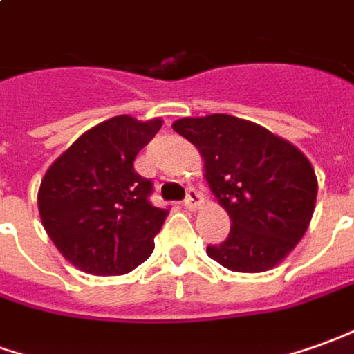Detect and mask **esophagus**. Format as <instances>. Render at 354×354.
I'll list each match as a JSON object with an SVG mask.
<instances>
[{
    "label": "esophagus",
    "instance_id": "1",
    "mask_svg": "<svg viewBox=\"0 0 354 354\" xmlns=\"http://www.w3.org/2000/svg\"><path fill=\"white\" fill-rule=\"evenodd\" d=\"M201 202H202L201 192L191 187V189L187 191V198L183 201V204H185V208L187 209H196L198 206H201Z\"/></svg>",
    "mask_w": 354,
    "mask_h": 354
}]
</instances>
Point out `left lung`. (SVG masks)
Returning a JSON list of instances; mask_svg holds the SVG:
<instances>
[{
    "instance_id": "8db88e82",
    "label": "left lung",
    "mask_w": 354,
    "mask_h": 354,
    "mask_svg": "<svg viewBox=\"0 0 354 354\" xmlns=\"http://www.w3.org/2000/svg\"><path fill=\"white\" fill-rule=\"evenodd\" d=\"M171 127L201 150L206 181L231 218L227 239L206 248L209 258L243 274L279 264L314 214L318 181L306 156L264 127L225 113L185 117Z\"/></svg>"
}]
</instances>
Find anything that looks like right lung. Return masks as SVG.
I'll use <instances>...</instances> for the list:
<instances>
[{
	"mask_svg": "<svg viewBox=\"0 0 354 354\" xmlns=\"http://www.w3.org/2000/svg\"><path fill=\"white\" fill-rule=\"evenodd\" d=\"M162 119L117 115L79 136L46 171L38 191L44 229L71 264L92 275H123L153 250L167 209L135 158Z\"/></svg>",
	"mask_w": 354,
	"mask_h": 354,
	"instance_id": "1",
	"label": "right lung"
}]
</instances>
